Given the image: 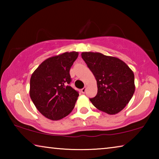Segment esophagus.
Returning <instances> with one entry per match:
<instances>
[{
  "mask_svg": "<svg viewBox=\"0 0 159 159\" xmlns=\"http://www.w3.org/2000/svg\"><path fill=\"white\" fill-rule=\"evenodd\" d=\"M85 91H86V87H84L83 88V89H81V93H85Z\"/></svg>",
  "mask_w": 159,
  "mask_h": 159,
  "instance_id": "obj_1",
  "label": "esophagus"
}]
</instances>
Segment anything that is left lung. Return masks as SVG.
<instances>
[{
	"label": "left lung",
	"mask_w": 159,
	"mask_h": 159,
	"mask_svg": "<svg viewBox=\"0 0 159 159\" xmlns=\"http://www.w3.org/2000/svg\"><path fill=\"white\" fill-rule=\"evenodd\" d=\"M81 57L97 80L98 93L90 102L110 115L125 108L135 90L133 71L124 61L100 52H83Z\"/></svg>",
	"instance_id": "8db88e82"
}]
</instances>
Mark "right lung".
Segmentation results:
<instances>
[{
	"mask_svg": "<svg viewBox=\"0 0 159 159\" xmlns=\"http://www.w3.org/2000/svg\"><path fill=\"white\" fill-rule=\"evenodd\" d=\"M79 52H66L44 60L32 74L29 95L45 118L58 120L72 111L79 93L69 85V71Z\"/></svg>",
	"mask_w": 159,
	"mask_h": 159,
	"instance_id": "1",
	"label": "right lung"
}]
</instances>
